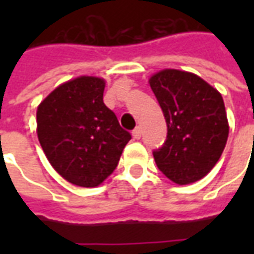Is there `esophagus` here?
Returning a JSON list of instances; mask_svg holds the SVG:
<instances>
[{
  "label": "esophagus",
  "instance_id": "1",
  "mask_svg": "<svg viewBox=\"0 0 254 254\" xmlns=\"http://www.w3.org/2000/svg\"><path fill=\"white\" fill-rule=\"evenodd\" d=\"M132 136L134 140H138V138L141 137V129H140V127H136L132 132Z\"/></svg>",
  "mask_w": 254,
  "mask_h": 254
}]
</instances>
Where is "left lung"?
<instances>
[{"label": "left lung", "instance_id": "left-lung-1", "mask_svg": "<svg viewBox=\"0 0 254 254\" xmlns=\"http://www.w3.org/2000/svg\"><path fill=\"white\" fill-rule=\"evenodd\" d=\"M167 124V137L154 151L169 180L188 185L212 170L226 147L229 122L223 98L196 74L165 69L149 78Z\"/></svg>", "mask_w": 254, "mask_h": 254}]
</instances>
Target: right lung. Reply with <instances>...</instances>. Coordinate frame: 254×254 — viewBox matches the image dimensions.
Segmentation results:
<instances>
[{"label": "right lung", "mask_w": 254, "mask_h": 254, "mask_svg": "<svg viewBox=\"0 0 254 254\" xmlns=\"http://www.w3.org/2000/svg\"><path fill=\"white\" fill-rule=\"evenodd\" d=\"M103 78L80 76L57 87L36 111L43 152L54 170L77 187L100 185L132 138L103 103Z\"/></svg>", "instance_id": "1"}]
</instances>
